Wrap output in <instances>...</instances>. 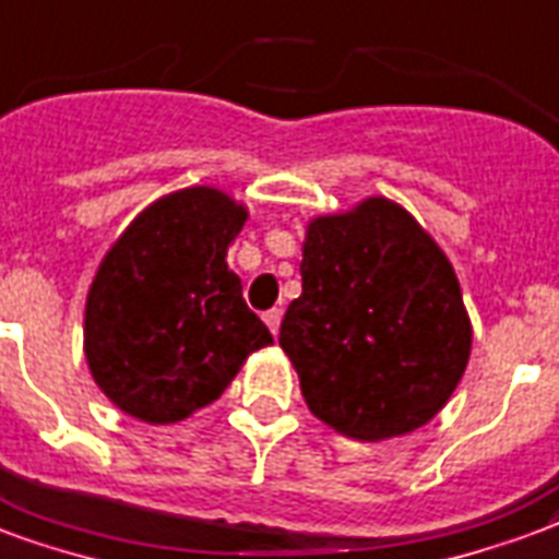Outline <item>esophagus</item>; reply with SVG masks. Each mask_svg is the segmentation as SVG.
Here are the masks:
<instances>
[{
    "label": "esophagus",
    "instance_id": "obj_1",
    "mask_svg": "<svg viewBox=\"0 0 559 559\" xmlns=\"http://www.w3.org/2000/svg\"><path fill=\"white\" fill-rule=\"evenodd\" d=\"M264 318V324H267V330L271 333H280V324H283V309H267V312L262 314Z\"/></svg>",
    "mask_w": 559,
    "mask_h": 559
}]
</instances>
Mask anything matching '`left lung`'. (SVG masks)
I'll use <instances>...</instances> for the list:
<instances>
[{"instance_id":"8db88e82","label":"left lung","mask_w":559,"mask_h":559,"mask_svg":"<svg viewBox=\"0 0 559 559\" xmlns=\"http://www.w3.org/2000/svg\"><path fill=\"white\" fill-rule=\"evenodd\" d=\"M300 276L280 344L314 418L380 442L448 404L472 354V321L448 255L406 209L368 197L314 217Z\"/></svg>"}]
</instances>
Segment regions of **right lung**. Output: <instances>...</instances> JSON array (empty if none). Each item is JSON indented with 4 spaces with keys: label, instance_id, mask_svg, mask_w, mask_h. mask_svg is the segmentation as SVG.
Wrapping results in <instances>:
<instances>
[{
    "label": "right lung",
    "instance_id": "obj_1",
    "mask_svg": "<svg viewBox=\"0 0 559 559\" xmlns=\"http://www.w3.org/2000/svg\"><path fill=\"white\" fill-rule=\"evenodd\" d=\"M245 221L233 197L194 185L146 205L105 253L87 292L85 356L117 409L182 421L274 344L226 264Z\"/></svg>",
    "mask_w": 559,
    "mask_h": 559
}]
</instances>
